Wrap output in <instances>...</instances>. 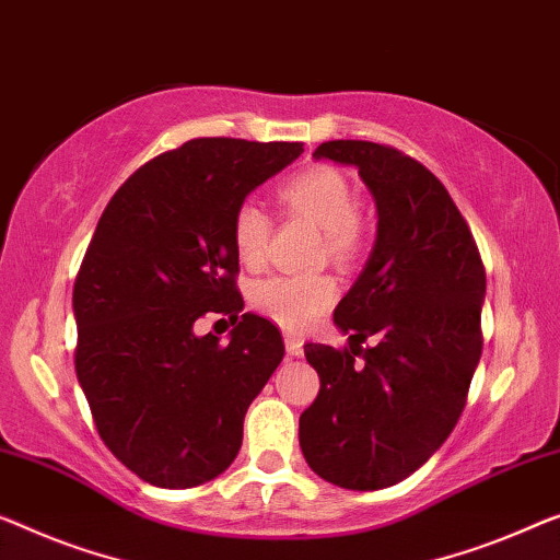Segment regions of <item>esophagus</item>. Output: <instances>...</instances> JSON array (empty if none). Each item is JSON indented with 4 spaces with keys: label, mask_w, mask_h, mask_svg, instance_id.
<instances>
[{
    "label": "esophagus",
    "mask_w": 560,
    "mask_h": 560,
    "mask_svg": "<svg viewBox=\"0 0 560 560\" xmlns=\"http://www.w3.org/2000/svg\"><path fill=\"white\" fill-rule=\"evenodd\" d=\"M283 347H287V354L289 357H302V341H299L296 337H291V334H287V337H283Z\"/></svg>",
    "instance_id": "34e87169"
}]
</instances>
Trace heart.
<instances>
[{
  "label": "heart",
  "instance_id": "b5f03b06",
  "mask_svg": "<svg viewBox=\"0 0 560 560\" xmlns=\"http://www.w3.org/2000/svg\"><path fill=\"white\" fill-rule=\"evenodd\" d=\"M279 200L289 213L322 231L324 254L334 264H349L360 254L364 226L357 213V198L349 178L331 165H308L281 183ZM271 221L261 206L244 200L231 221L233 248L241 264L258 269L269 246ZM337 299V283L329 277H273L258 283L252 302L266 319L287 331H304Z\"/></svg>",
  "mask_w": 560,
  "mask_h": 560
}]
</instances>
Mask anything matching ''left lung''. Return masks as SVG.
Segmentation results:
<instances>
[{
    "mask_svg": "<svg viewBox=\"0 0 560 560\" xmlns=\"http://www.w3.org/2000/svg\"><path fill=\"white\" fill-rule=\"evenodd\" d=\"M314 158L360 171L377 238L334 308L349 345H304L319 395L299 417V445L319 478L380 490L428 463L460 420L482 352L486 269L445 186L415 158L370 140H329Z\"/></svg>",
    "mask_w": 560,
    "mask_h": 560,
    "instance_id": "obj_1",
    "label": "left lung"
}]
</instances>
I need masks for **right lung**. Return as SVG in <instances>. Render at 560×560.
Listing matches in <instances>:
<instances>
[{"label":"right lung","mask_w":560,"mask_h":560,"mask_svg":"<svg viewBox=\"0 0 560 560\" xmlns=\"http://www.w3.org/2000/svg\"><path fill=\"white\" fill-rule=\"evenodd\" d=\"M302 153L188 140L140 165L100 215L72 289L74 370L107 450L150 486L194 488L226 470L281 362V334L264 316L242 314L229 346L192 324L244 308L233 211Z\"/></svg>","instance_id":"add662e5"}]
</instances>
